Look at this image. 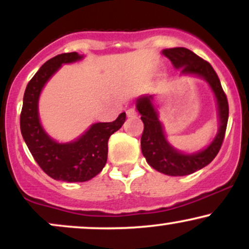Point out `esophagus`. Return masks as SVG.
I'll return each mask as SVG.
<instances>
[{"label": "esophagus", "instance_id": "34e87169", "mask_svg": "<svg viewBox=\"0 0 249 249\" xmlns=\"http://www.w3.org/2000/svg\"><path fill=\"white\" fill-rule=\"evenodd\" d=\"M126 115H127V117H134L137 115V111L134 110V108H128V110L126 111Z\"/></svg>", "mask_w": 249, "mask_h": 249}]
</instances>
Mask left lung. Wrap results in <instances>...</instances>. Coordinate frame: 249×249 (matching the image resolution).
I'll list each match as a JSON object with an SVG mask.
<instances>
[{
    "instance_id": "8db88e82",
    "label": "left lung",
    "mask_w": 249,
    "mask_h": 249,
    "mask_svg": "<svg viewBox=\"0 0 249 249\" xmlns=\"http://www.w3.org/2000/svg\"><path fill=\"white\" fill-rule=\"evenodd\" d=\"M172 62L176 69H181V73H192L204 78L214 92L218 103L219 130L213 142L204 150L192 154H185L171 146L166 141L164 128L159 122L158 113L152 104V96H142L137 99V110L142 115L144 123L141 145L142 152L147 164L158 172L167 176L181 177L194 173L207 166L216 157L225 138L228 122V102L221 83L210 63L186 48H171L162 50Z\"/></svg>"
}]
</instances>
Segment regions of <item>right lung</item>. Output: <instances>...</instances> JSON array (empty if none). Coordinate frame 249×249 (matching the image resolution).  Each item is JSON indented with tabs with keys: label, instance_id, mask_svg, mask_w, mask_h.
<instances>
[{
	"label": "right lung",
	"instance_id": "right-lung-1",
	"mask_svg": "<svg viewBox=\"0 0 249 249\" xmlns=\"http://www.w3.org/2000/svg\"><path fill=\"white\" fill-rule=\"evenodd\" d=\"M77 53L57 55L42 65L28 83L23 97L19 125L23 139L39 167L55 180L83 182L96 177L107 160V142L124 124L121 113L111 123H96L76 141L61 144L43 130L38 117V98L45 83L62 64L82 59Z\"/></svg>",
	"mask_w": 249,
	"mask_h": 249
}]
</instances>
